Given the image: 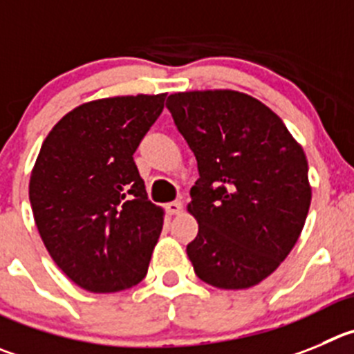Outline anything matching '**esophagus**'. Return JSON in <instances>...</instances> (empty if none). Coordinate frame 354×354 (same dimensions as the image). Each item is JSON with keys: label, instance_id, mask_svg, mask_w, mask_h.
Returning a JSON list of instances; mask_svg holds the SVG:
<instances>
[{"label": "esophagus", "instance_id": "34e87169", "mask_svg": "<svg viewBox=\"0 0 354 354\" xmlns=\"http://www.w3.org/2000/svg\"><path fill=\"white\" fill-rule=\"evenodd\" d=\"M166 209L169 214H180L183 211V203L181 201H173V203L167 204Z\"/></svg>", "mask_w": 354, "mask_h": 354}]
</instances>
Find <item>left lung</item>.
Wrapping results in <instances>:
<instances>
[{"label": "left lung", "instance_id": "1", "mask_svg": "<svg viewBox=\"0 0 354 354\" xmlns=\"http://www.w3.org/2000/svg\"><path fill=\"white\" fill-rule=\"evenodd\" d=\"M166 106L199 169L187 206L199 223L187 246L194 270L216 288H252L302 232L313 196L306 153L281 118L244 92H174Z\"/></svg>", "mask_w": 354, "mask_h": 354}]
</instances>
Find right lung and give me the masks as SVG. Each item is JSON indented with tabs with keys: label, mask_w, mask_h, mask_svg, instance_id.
<instances>
[{
	"label": "right lung",
	"mask_w": 354,
	"mask_h": 354,
	"mask_svg": "<svg viewBox=\"0 0 354 354\" xmlns=\"http://www.w3.org/2000/svg\"><path fill=\"white\" fill-rule=\"evenodd\" d=\"M166 94L88 101L52 127L36 157L29 201L59 269L92 293L131 288L147 276L164 209L148 201L134 151Z\"/></svg>",
	"instance_id": "obj_1"
}]
</instances>
